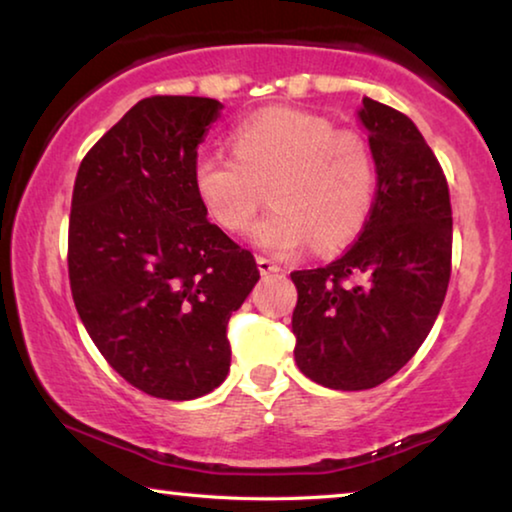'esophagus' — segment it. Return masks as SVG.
<instances>
[{"label":"esophagus","instance_id":"esophagus-1","mask_svg":"<svg viewBox=\"0 0 512 512\" xmlns=\"http://www.w3.org/2000/svg\"><path fill=\"white\" fill-rule=\"evenodd\" d=\"M256 265H258V272H261V274H274V272L281 270L277 263L270 261V258H265V256H258Z\"/></svg>","mask_w":512,"mask_h":512}]
</instances>
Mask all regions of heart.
I'll use <instances>...</instances> for the list:
<instances>
[{"label": "heart", "mask_w": 512, "mask_h": 512, "mask_svg": "<svg viewBox=\"0 0 512 512\" xmlns=\"http://www.w3.org/2000/svg\"><path fill=\"white\" fill-rule=\"evenodd\" d=\"M233 153L196 157L194 190L229 233L249 229L267 190L274 208L251 240L274 256H293L311 240L320 251L348 245L371 212V148L322 116L267 109L235 128Z\"/></svg>", "instance_id": "obj_1"}]
</instances>
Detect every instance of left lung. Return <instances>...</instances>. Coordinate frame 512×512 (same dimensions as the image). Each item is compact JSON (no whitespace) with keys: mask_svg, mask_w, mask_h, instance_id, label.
Returning <instances> with one entry per match:
<instances>
[{"mask_svg":"<svg viewBox=\"0 0 512 512\" xmlns=\"http://www.w3.org/2000/svg\"><path fill=\"white\" fill-rule=\"evenodd\" d=\"M377 192L341 258L297 270L295 361L329 389H373L426 341L451 279L453 217L444 171L405 114L364 98Z\"/></svg>","mask_w":512,"mask_h":512,"instance_id":"8db88e82","label":"left lung"}]
</instances>
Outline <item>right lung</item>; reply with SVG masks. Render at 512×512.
<instances>
[{"instance_id": "add662e5", "label": "right lung", "mask_w": 512, "mask_h": 512, "mask_svg": "<svg viewBox=\"0 0 512 512\" xmlns=\"http://www.w3.org/2000/svg\"><path fill=\"white\" fill-rule=\"evenodd\" d=\"M222 107L199 96L139 100L75 178V309L109 366L164 400L201 398L226 380V325L261 279L194 190L196 148Z\"/></svg>"}]
</instances>
